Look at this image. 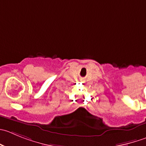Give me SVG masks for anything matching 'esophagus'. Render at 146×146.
Returning a JSON list of instances; mask_svg holds the SVG:
<instances>
[{
  "label": "esophagus",
  "instance_id": "34e87169",
  "mask_svg": "<svg viewBox=\"0 0 146 146\" xmlns=\"http://www.w3.org/2000/svg\"><path fill=\"white\" fill-rule=\"evenodd\" d=\"M82 82H83V81H82Z\"/></svg>",
  "mask_w": 146,
  "mask_h": 146
}]
</instances>
